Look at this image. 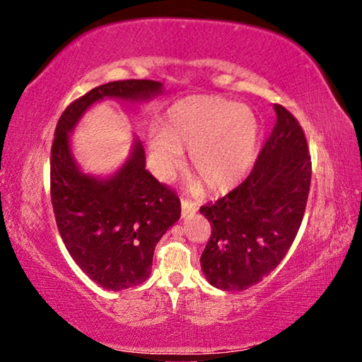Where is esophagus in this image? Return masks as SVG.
<instances>
[{
  "instance_id": "esophagus-1",
  "label": "esophagus",
  "mask_w": 362,
  "mask_h": 362,
  "mask_svg": "<svg viewBox=\"0 0 362 362\" xmlns=\"http://www.w3.org/2000/svg\"><path fill=\"white\" fill-rule=\"evenodd\" d=\"M182 216L187 217V216H192L196 211H198V204L194 203L192 199H187V198H182Z\"/></svg>"
}]
</instances>
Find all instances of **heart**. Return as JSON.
<instances>
[{
	"label": "heart",
	"instance_id": "heart-1",
	"mask_svg": "<svg viewBox=\"0 0 362 362\" xmlns=\"http://www.w3.org/2000/svg\"><path fill=\"white\" fill-rule=\"evenodd\" d=\"M260 122L254 110L223 97H189L169 108L164 129L153 127L148 146L159 175L179 168L182 150L207 188L240 183L254 166Z\"/></svg>",
	"mask_w": 362,
	"mask_h": 362
}]
</instances>
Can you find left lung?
I'll use <instances>...</instances> for the list:
<instances>
[{
    "mask_svg": "<svg viewBox=\"0 0 362 362\" xmlns=\"http://www.w3.org/2000/svg\"><path fill=\"white\" fill-rule=\"evenodd\" d=\"M276 124L250 174L216 203L201 206L212 226L201 255L206 279L222 291H246L284 259L302 225L311 182L305 132L274 103Z\"/></svg>",
    "mask_w": 362,
    "mask_h": 362,
    "instance_id": "obj_1",
    "label": "left lung"
}]
</instances>
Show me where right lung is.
Masks as SVG:
<instances>
[{"instance_id": "right-lung-1", "label": "right lung", "mask_w": 362, "mask_h": 362, "mask_svg": "<svg viewBox=\"0 0 362 362\" xmlns=\"http://www.w3.org/2000/svg\"><path fill=\"white\" fill-rule=\"evenodd\" d=\"M151 79H122L90 89L64 110L51 146V201L62 241L76 265L110 291L142 284L158 241L180 217V199L145 169L136 142L132 156L105 180L83 174L71 156L69 134L94 102L105 97L144 100L161 93Z\"/></svg>"}]
</instances>
